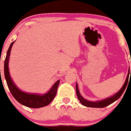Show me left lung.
I'll use <instances>...</instances> for the list:
<instances>
[{
    "label": "left lung",
    "instance_id": "1",
    "mask_svg": "<svg viewBox=\"0 0 131 131\" xmlns=\"http://www.w3.org/2000/svg\"><path fill=\"white\" fill-rule=\"evenodd\" d=\"M130 75V69H128V75H127V77H126V80H125V82H124V85H123V87L121 88V90H119L117 93H115L114 95H112V96L110 97H107V98L102 100H97V101H95V102L89 101L88 100H86V99L84 98L81 95L80 92H79V90L77 83H76V92H77V97H78L79 100L80 101V102L81 103L82 105H83V106H87V107H90V108H104V107L108 106V105L112 104V103L114 102L116 100H117L118 99L120 98L121 95H123V92H124L125 89H126V86H127V84H128V75ZM130 75H131V70H130Z\"/></svg>",
    "mask_w": 131,
    "mask_h": 131
}]
</instances>
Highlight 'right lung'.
I'll list each match as a JSON object with an SVG mask.
<instances>
[{
    "label": "right lung",
    "instance_id": "add662e5",
    "mask_svg": "<svg viewBox=\"0 0 131 131\" xmlns=\"http://www.w3.org/2000/svg\"><path fill=\"white\" fill-rule=\"evenodd\" d=\"M15 41H13L8 48L5 60V64H4V73H5V79H6L7 85H8L10 93L14 97V98L18 102L23 106H27L28 108H39L48 106L56 96L60 80L56 81L55 83L52 85V87L50 88V90L44 94L27 93L25 91H21L19 88H18L17 86L16 85L15 83L13 81L12 79L10 77L9 69H8V61H9L10 51H11V48H12V46L13 43H15Z\"/></svg>",
    "mask_w": 131,
    "mask_h": 131
}]
</instances>
